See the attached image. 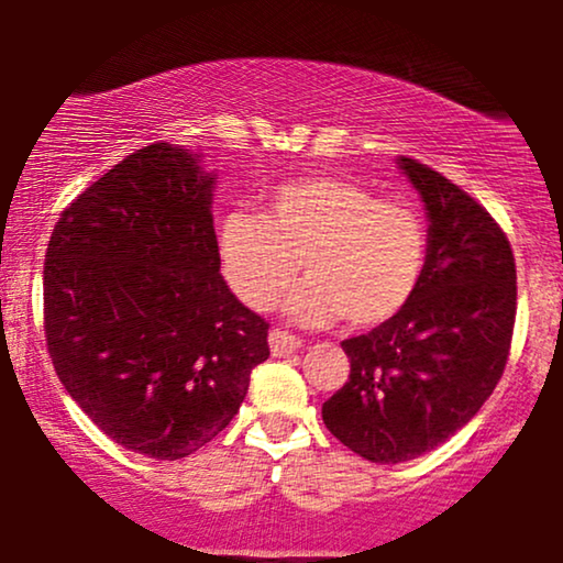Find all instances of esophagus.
<instances>
[{"mask_svg": "<svg viewBox=\"0 0 563 563\" xmlns=\"http://www.w3.org/2000/svg\"><path fill=\"white\" fill-rule=\"evenodd\" d=\"M268 349H272L274 356H289V353L302 349V338L284 333V330H272L268 333Z\"/></svg>", "mask_w": 563, "mask_h": 563, "instance_id": "obj_1", "label": "esophagus"}]
</instances>
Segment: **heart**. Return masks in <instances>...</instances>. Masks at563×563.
<instances>
[{"label": "heart", "mask_w": 563, "mask_h": 563, "mask_svg": "<svg viewBox=\"0 0 563 563\" xmlns=\"http://www.w3.org/2000/svg\"><path fill=\"white\" fill-rule=\"evenodd\" d=\"M222 274L253 310L279 302L302 268L310 279L287 299L299 325L389 320L418 289L428 235L402 199H376L345 176H299L258 199V214L230 212L218 225Z\"/></svg>", "instance_id": "heart-1"}]
</instances>
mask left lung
<instances>
[{
	"label": "left lung",
	"mask_w": 563,
	"mask_h": 563,
	"mask_svg": "<svg viewBox=\"0 0 563 563\" xmlns=\"http://www.w3.org/2000/svg\"><path fill=\"white\" fill-rule=\"evenodd\" d=\"M428 218V256L402 310L343 341L349 382L322 405L330 433L374 464L449 441L505 372L515 325V258L489 212L433 168L399 156Z\"/></svg>",
	"instance_id": "obj_1"
}]
</instances>
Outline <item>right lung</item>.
<instances>
[{"instance_id":"1","label":"right lung","mask_w":563,"mask_h":563,"mask_svg":"<svg viewBox=\"0 0 563 563\" xmlns=\"http://www.w3.org/2000/svg\"><path fill=\"white\" fill-rule=\"evenodd\" d=\"M218 174L153 143L66 207L43 268L56 374L122 449L176 461L230 426L268 325L220 276Z\"/></svg>"}]
</instances>
